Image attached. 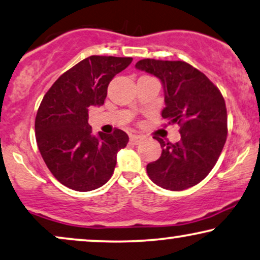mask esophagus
I'll return each instance as SVG.
<instances>
[{
	"label": "esophagus",
	"instance_id": "esophagus-1",
	"mask_svg": "<svg viewBox=\"0 0 260 260\" xmlns=\"http://www.w3.org/2000/svg\"><path fill=\"white\" fill-rule=\"evenodd\" d=\"M129 139H131V141L133 142V144L137 145V144H139V142H140L142 137H141V135H139V134H131Z\"/></svg>",
	"mask_w": 260,
	"mask_h": 260
}]
</instances>
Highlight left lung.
<instances>
[{
  "label": "left lung",
  "mask_w": 260,
  "mask_h": 260,
  "mask_svg": "<svg viewBox=\"0 0 260 260\" xmlns=\"http://www.w3.org/2000/svg\"><path fill=\"white\" fill-rule=\"evenodd\" d=\"M135 68L161 81L166 105L162 118L180 126L181 139L175 144L154 137L162 152L146 167L149 179L170 191L199 184L218 161L228 137V113L220 90L184 61L144 58Z\"/></svg>",
  "instance_id": "obj_1"
}]
</instances>
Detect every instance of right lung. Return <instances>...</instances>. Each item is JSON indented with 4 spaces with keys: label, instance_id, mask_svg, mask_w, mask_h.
<instances>
[{
    "label": "right lung",
    "instance_id": "right-lung-1",
    "mask_svg": "<svg viewBox=\"0 0 260 260\" xmlns=\"http://www.w3.org/2000/svg\"><path fill=\"white\" fill-rule=\"evenodd\" d=\"M132 61L87 57L63 73L43 96L35 119L36 142L47 167L66 187L88 192L111 179L128 135L118 128L94 135L88 108L104 105L109 82Z\"/></svg>",
    "mask_w": 260,
    "mask_h": 260
}]
</instances>
